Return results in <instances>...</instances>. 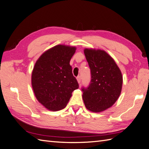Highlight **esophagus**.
I'll use <instances>...</instances> for the list:
<instances>
[{"label": "esophagus", "instance_id": "1", "mask_svg": "<svg viewBox=\"0 0 149 149\" xmlns=\"http://www.w3.org/2000/svg\"><path fill=\"white\" fill-rule=\"evenodd\" d=\"M77 81H78V83H80V82H81V77H79V76H78V77L77 78Z\"/></svg>", "mask_w": 149, "mask_h": 149}]
</instances>
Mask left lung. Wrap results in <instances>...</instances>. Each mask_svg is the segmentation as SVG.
I'll return each instance as SVG.
<instances>
[{"label": "left lung", "instance_id": "left-lung-1", "mask_svg": "<svg viewBox=\"0 0 149 149\" xmlns=\"http://www.w3.org/2000/svg\"><path fill=\"white\" fill-rule=\"evenodd\" d=\"M84 53L91 73L87 88H82L87 109L93 112L111 107L120 95L123 77L114 60L102 50L85 49Z\"/></svg>", "mask_w": 149, "mask_h": 149}]
</instances>
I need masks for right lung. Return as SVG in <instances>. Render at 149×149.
Segmentation results:
<instances>
[{"label":"right lung","mask_w":149,"mask_h":149,"mask_svg":"<svg viewBox=\"0 0 149 149\" xmlns=\"http://www.w3.org/2000/svg\"><path fill=\"white\" fill-rule=\"evenodd\" d=\"M75 47L58 45L38 58L33 70L31 85L38 102L47 109L57 111L66 107L72 92L78 88L70 62Z\"/></svg>","instance_id":"1"}]
</instances>
